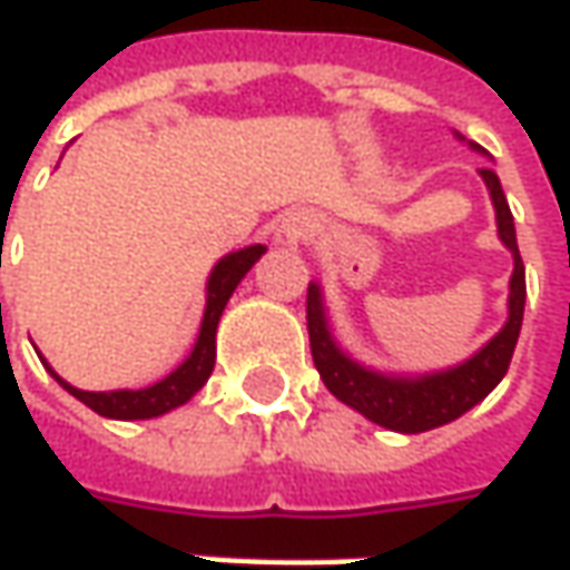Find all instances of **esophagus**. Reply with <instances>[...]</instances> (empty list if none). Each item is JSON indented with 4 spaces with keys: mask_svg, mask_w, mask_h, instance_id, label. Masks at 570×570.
<instances>
[{
    "mask_svg": "<svg viewBox=\"0 0 570 570\" xmlns=\"http://www.w3.org/2000/svg\"><path fill=\"white\" fill-rule=\"evenodd\" d=\"M308 233H312V217L305 210H286L284 217L277 220V229H274L277 243L286 248L299 246Z\"/></svg>",
    "mask_w": 570,
    "mask_h": 570,
    "instance_id": "esophagus-1",
    "label": "esophagus"
}]
</instances>
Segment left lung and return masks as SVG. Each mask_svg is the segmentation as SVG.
Wrapping results in <instances>:
<instances>
[{
  "instance_id": "left-lung-1",
  "label": "left lung",
  "mask_w": 570,
  "mask_h": 570,
  "mask_svg": "<svg viewBox=\"0 0 570 570\" xmlns=\"http://www.w3.org/2000/svg\"><path fill=\"white\" fill-rule=\"evenodd\" d=\"M473 148L482 150L480 145H473ZM480 176L489 188V195H492V205H495L499 239L514 255V274H511V293H508V322L466 363L444 368V372H432V375H416V379L384 375L375 368H365L356 360H350L337 346V341L331 337L322 303V286L308 284V296H305L308 344H312V360H315L324 387L337 401H344L356 413H363L365 420L379 422L391 432L416 435V432L439 429L444 422H454L466 410H473L504 379L511 356H514L520 322H523V303H527L523 262H520L518 252L514 217H511V207H508V198L501 191L495 169H480Z\"/></svg>"
}]
</instances>
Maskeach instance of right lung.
I'll use <instances>...</instances> for the list:
<instances>
[{
    "instance_id": "obj_1",
    "label": "right lung",
    "mask_w": 570,
    "mask_h": 570,
    "mask_svg": "<svg viewBox=\"0 0 570 570\" xmlns=\"http://www.w3.org/2000/svg\"><path fill=\"white\" fill-rule=\"evenodd\" d=\"M262 255H265V246H248L239 248V252H229L214 265L210 277H207L205 318H202L195 350L188 353V360L176 372H169L164 382L141 387V391H81V387H71L69 382H62L47 365L50 375L69 391L71 397H78L85 406H90L94 413H100L107 420H154V416H164L169 410L183 406L210 379L214 360H217V324H220V315H224L233 289L239 286V281L246 277Z\"/></svg>"
}]
</instances>
